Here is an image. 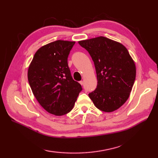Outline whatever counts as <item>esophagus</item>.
<instances>
[{"label": "esophagus", "mask_w": 158, "mask_h": 158, "mask_svg": "<svg viewBox=\"0 0 158 158\" xmlns=\"http://www.w3.org/2000/svg\"><path fill=\"white\" fill-rule=\"evenodd\" d=\"M79 83H80V84H81V85H83V84H84V82H83V81H79Z\"/></svg>", "instance_id": "esophagus-1"}]
</instances>
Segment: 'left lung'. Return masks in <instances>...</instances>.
Masks as SVG:
<instances>
[{
	"label": "left lung",
	"instance_id": "1",
	"mask_svg": "<svg viewBox=\"0 0 158 158\" xmlns=\"http://www.w3.org/2000/svg\"><path fill=\"white\" fill-rule=\"evenodd\" d=\"M85 48L94 63L98 85L89 94L96 108L113 112L128 99L136 78V66L122 43L105 36L83 40Z\"/></svg>",
	"mask_w": 158,
	"mask_h": 158
}]
</instances>
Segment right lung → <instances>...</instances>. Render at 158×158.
<instances>
[{"mask_svg": "<svg viewBox=\"0 0 158 158\" xmlns=\"http://www.w3.org/2000/svg\"><path fill=\"white\" fill-rule=\"evenodd\" d=\"M75 41L58 40L39 48L28 67V79L36 99L48 113H69L82 90L74 81L68 57Z\"/></svg>", "mask_w": 158, "mask_h": 158, "instance_id": "add662e5", "label": "right lung"}]
</instances>
